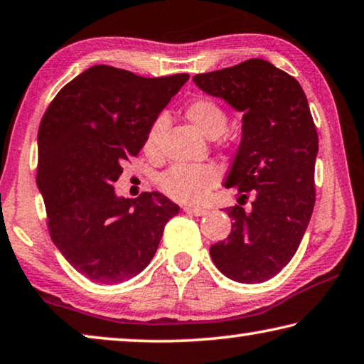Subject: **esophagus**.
I'll return each instance as SVG.
<instances>
[{
	"mask_svg": "<svg viewBox=\"0 0 364 364\" xmlns=\"http://www.w3.org/2000/svg\"><path fill=\"white\" fill-rule=\"evenodd\" d=\"M183 210L189 215H194V217H202V215L207 213L205 208L200 207H183Z\"/></svg>",
	"mask_w": 364,
	"mask_h": 364,
	"instance_id": "esophagus-1",
	"label": "esophagus"
}]
</instances>
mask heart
Instances as JSON below:
<instances>
[{
    "label": "heart",
    "mask_w": 364,
    "mask_h": 364,
    "mask_svg": "<svg viewBox=\"0 0 364 364\" xmlns=\"http://www.w3.org/2000/svg\"><path fill=\"white\" fill-rule=\"evenodd\" d=\"M184 115L207 138H217L226 130V110L207 96H197L184 106ZM167 128L165 117H157L147 128L143 151L149 159L162 157V136ZM218 181V171L208 164H176L160 176V188L170 199L181 204H200Z\"/></svg>",
    "instance_id": "heart-1"
}]
</instances>
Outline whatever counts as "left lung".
I'll use <instances>...</instances> for the list:
<instances>
[{
  "label": "left lung",
  "mask_w": 364,
  "mask_h": 364,
  "mask_svg": "<svg viewBox=\"0 0 364 364\" xmlns=\"http://www.w3.org/2000/svg\"><path fill=\"white\" fill-rule=\"evenodd\" d=\"M207 95L223 97L242 115V141L225 186L239 204L228 207L231 232L210 257L228 278L255 284L291 262L315 207L318 133L306 96L292 75L268 60L249 59L194 75ZM256 194L245 213L242 200Z\"/></svg>",
  "instance_id": "8db88e82"
}]
</instances>
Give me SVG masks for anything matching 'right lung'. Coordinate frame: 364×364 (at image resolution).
<instances>
[{"label":"right lung","instance_id":"obj_1","mask_svg":"<svg viewBox=\"0 0 364 364\" xmlns=\"http://www.w3.org/2000/svg\"><path fill=\"white\" fill-rule=\"evenodd\" d=\"M188 73L146 78L93 65L67 83L38 128L36 184L48 230L80 274L117 284L141 273L180 207L159 193L117 197L123 165L138 157L144 134Z\"/></svg>","mask_w":364,"mask_h":364}]
</instances>
